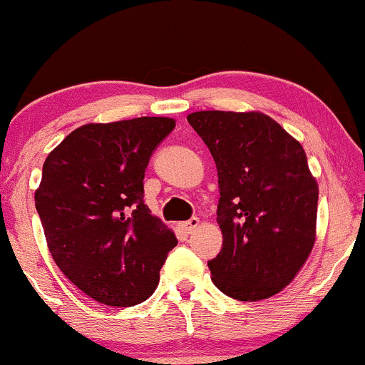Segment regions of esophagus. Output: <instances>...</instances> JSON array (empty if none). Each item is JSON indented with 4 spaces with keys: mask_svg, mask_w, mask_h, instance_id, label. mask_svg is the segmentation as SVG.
<instances>
[{
    "mask_svg": "<svg viewBox=\"0 0 365 365\" xmlns=\"http://www.w3.org/2000/svg\"><path fill=\"white\" fill-rule=\"evenodd\" d=\"M198 225H200V219H198V217H191L190 221L182 222V225H181V228H182L184 233H187V235H190V233H193V231L198 228Z\"/></svg>",
    "mask_w": 365,
    "mask_h": 365,
    "instance_id": "esophagus-1",
    "label": "esophagus"
}]
</instances>
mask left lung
Masks as SVG:
<instances>
[{
    "label": "left lung",
    "mask_w": 365,
    "mask_h": 365,
    "mask_svg": "<svg viewBox=\"0 0 365 365\" xmlns=\"http://www.w3.org/2000/svg\"><path fill=\"white\" fill-rule=\"evenodd\" d=\"M187 121L219 178L222 249L209 261L215 287L238 301L275 296L315 244L319 184L303 146L257 111H197Z\"/></svg>",
    "instance_id": "8db88e82"
}]
</instances>
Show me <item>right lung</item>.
Returning <instances> with one entry per match:
<instances>
[{
  "label": "right lung",
  "mask_w": 365,
  "mask_h": 365,
  "mask_svg": "<svg viewBox=\"0 0 365 365\" xmlns=\"http://www.w3.org/2000/svg\"><path fill=\"white\" fill-rule=\"evenodd\" d=\"M175 120L143 116L76 128L46 156L34 195L56 264L92 299L151 296L178 238L144 203V172Z\"/></svg>",
  "instance_id": "1"
}]
</instances>
